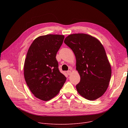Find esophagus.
Instances as JSON below:
<instances>
[{
    "mask_svg": "<svg viewBox=\"0 0 128 128\" xmlns=\"http://www.w3.org/2000/svg\"><path fill=\"white\" fill-rule=\"evenodd\" d=\"M67 74H68V75H70V74H71V71L70 70H69V71H67Z\"/></svg>",
    "mask_w": 128,
    "mask_h": 128,
    "instance_id": "obj_1",
    "label": "esophagus"
}]
</instances>
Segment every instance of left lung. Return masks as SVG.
<instances>
[{
	"label": "left lung",
	"instance_id": "obj_1",
	"mask_svg": "<svg viewBox=\"0 0 128 128\" xmlns=\"http://www.w3.org/2000/svg\"><path fill=\"white\" fill-rule=\"evenodd\" d=\"M64 43L76 58V69L80 76L76 86L78 92L88 100L98 99L106 92L112 76L111 65L103 45L84 33L70 34Z\"/></svg>",
	"mask_w": 128,
	"mask_h": 128
}]
</instances>
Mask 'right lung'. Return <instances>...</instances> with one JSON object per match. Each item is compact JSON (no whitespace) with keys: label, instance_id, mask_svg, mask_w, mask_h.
Returning <instances> with one entry per match:
<instances>
[{"label":"right lung","instance_id":"add662e5","mask_svg":"<svg viewBox=\"0 0 128 128\" xmlns=\"http://www.w3.org/2000/svg\"><path fill=\"white\" fill-rule=\"evenodd\" d=\"M64 36L48 34L35 38L27 53L24 66L26 84L35 97L47 101L59 93L66 78L59 71L57 52Z\"/></svg>","mask_w":128,"mask_h":128}]
</instances>
